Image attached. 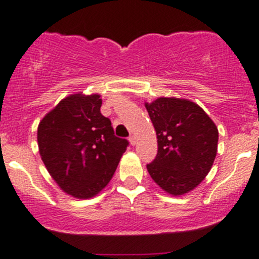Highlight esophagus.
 I'll return each mask as SVG.
<instances>
[{
    "label": "esophagus",
    "mask_w": 259,
    "mask_h": 259,
    "mask_svg": "<svg viewBox=\"0 0 259 259\" xmlns=\"http://www.w3.org/2000/svg\"><path fill=\"white\" fill-rule=\"evenodd\" d=\"M129 141H130V144L133 145V146H135V144H136V138L134 135H130L129 136Z\"/></svg>",
    "instance_id": "obj_1"
}]
</instances>
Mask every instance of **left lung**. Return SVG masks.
Returning <instances> with one entry per match:
<instances>
[{"label": "left lung", "mask_w": 259, "mask_h": 259, "mask_svg": "<svg viewBox=\"0 0 259 259\" xmlns=\"http://www.w3.org/2000/svg\"><path fill=\"white\" fill-rule=\"evenodd\" d=\"M154 126L158 152L147 170L168 194L194 190L212 168L218 147V129L207 113L189 100L159 97L146 103Z\"/></svg>", "instance_id": "8db88e82"}]
</instances>
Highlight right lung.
Returning a JSON list of instances; mask_svg holds the SVG:
<instances>
[{
    "mask_svg": "<svg viewBox=\"0 0 259 259\" xmlns=\"http://www.w3.org/2000/svg\"><path fill=\"white\" fill-rule=\"evenodd\" d=\"M101 105L100 95H70L37 127L44 164L58 186L76 198L94 197L106 187L129 145L114 135Z\"/></svg>",
    "mask_w": 259,
    "mask_h": 259,
    "instance_id": "add662e5",
    "label": "right lung"
}]
</instances>
